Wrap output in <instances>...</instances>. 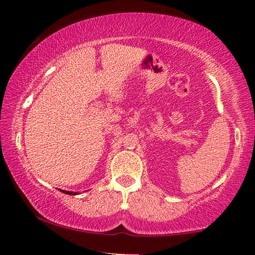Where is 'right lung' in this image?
I'll list each match as a JSON object with an SVG mask.
<instances>
[{
  "mask_svg": "<svg viewBox=\"0 0 255 255\" xmlns=\"http://www.w3.org/2000/svg\"><path fill=\"white\" fill-rule=\"evenodd\" d=\"M62 192L66 194H69V195H77V193H74V192H67V191H62Z\"/></svg>",
  "mask_w": 255,
  "mask_h": 255,
  "instance_id": "1",
  "label": "right lung"
}]
</instances>
